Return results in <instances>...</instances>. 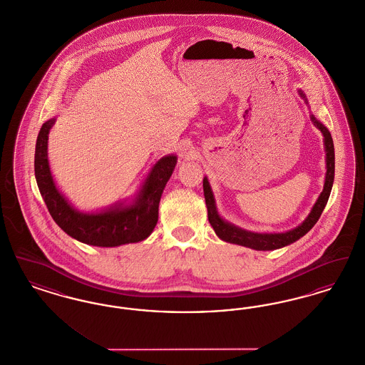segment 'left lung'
Instances as JSON below:
<instances>
[{"mask_svg": "<svg viewBox=\"0 0 365 365\" xmlns=\"http://www.w3.org/2000/svg\"><path fill=\"white\" fill-rule=\"evenodd\" d=\"M298 94L305 101L308 109H311L308 98L305 97V93L302 90H298ZM311 120L320 130V133L323 134L324 152H326V170L327 171H326L323 191L317 197L309 215L305 217V220L301 225H298L295 228H292L289 231H284V232H256V231L245 230V228H241V227L235 226V225L227 222L226 219H223L220 216L217 207H216L215 194H213L212 187L209 185L208 178L205 176L204 180H202V186H204L205 204H207V209H208L209 223H210V226L213 227L216 235L222 241L234 243V245H241V246L250 247V249H255V250H275V249L284 247L290 243L298 241L317 223L323 209L326 208V205H327L331 189H332L334 173H335V153H334V142L331 138L329 128L320 120H317L312 112H311Z\"/></svg>", "mask_w": 365, "mask_h": 365, "instance_id": "8db88e82", "label": "left lung"}]
</instances>
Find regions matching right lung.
Returning a JSON list of instances; mask_svg holds the SVG:
<instances>
[{
  "instance_id": "1",
  "label": "right lung",
  "mask_w": 365,
  "mask_h": 365,
  "mask_svg": "<svg viewBox=\"0 0 365 365\" xmlns=\"http://www.w3.org/2000/svg\"><path fill=\"white\" fill-rule=\"evenodd\" d=\"M54 123L56 118H52L41 127L35 145L34 171L38 189L56 225L73 240L100 247H115L146 240L156 227L160 198L174 173L178 157H161L131 200L115 202L100 210L82 212L58 190L53 179L48 139Z\"/></svg>"
}]
</instances>
